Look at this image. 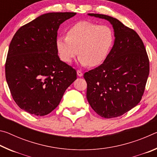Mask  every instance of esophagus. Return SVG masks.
Returning <instances> with one entry per match:
<instances>
[{"instance_id":"1","label":"esophagus","mask_w":157,"mask_h":157,"mask_svg":"<svg viewBox=\"0 0 157 157\" xmlns=\"http://www.w3.org/2000/svg\"><path fill=\"white\" fill-rule=\"evenodd\" d=\"M77 74H78V75L79 77H82V75H83V73H82V71H79V70L77 71Z\"/></svg>"}]
</instances>
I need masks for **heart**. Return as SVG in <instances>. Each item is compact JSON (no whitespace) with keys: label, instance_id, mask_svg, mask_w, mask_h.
<instances>
[{"label":"heart","instance_id":"heart-1","mask_svg":"<svg viewBox=\"0 0 157 157\" xmlns=\"http://www.w3.org/2000/svg\"><path fill=\"white\" fill-rule=\"evenodd\" d=\"M113 39V31L109 26L80 21L68 29L66 36L58 37L56 48L64 63H71L78 54L82 66L94 67L107 59Z\"/></svg>","mask_w":157,"mask_h":157}]
</instances>
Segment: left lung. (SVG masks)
<instances>
[{"instance_id": "obj_1", "label": "left lung", "mask_w": 157, "mask_h": 157, "mask_svg": "<svg viewBox=\"0 0 157 157\" xmlns=\"http://www.w3.org/2000/svg\"><path fill=\"white\" fill-rule=\"evenodd\" d=\"M89 15L109 21L115 41L104 62L84 74L87 100L99 116L116 118L141 100L150 73L149 58L143 41L134 30L109 16Z\"/></svg>"}]
</instances>
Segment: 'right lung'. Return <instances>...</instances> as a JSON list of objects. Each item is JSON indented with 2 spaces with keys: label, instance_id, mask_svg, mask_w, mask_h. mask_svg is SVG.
I'll return each mask as SVG.
<instances>
[{
  "label": "right lung",
  "instance_id": "1",
  "mask_svg": "<svg viewBox=\"0 0 157 157\" xmlns=\"http://www.w3.org/2000/svg\"><path fill=\"white\" fill-rule=\"evenodd\" d=\"M75 14L41 15L18 29L10 42L5 78L15 102L29 113H50L77 79L75 69L60 60L56 48L59 25Z\"/></svg>",
  "mask_w": 157,
  "mask_h": 157
}]
</instances>
